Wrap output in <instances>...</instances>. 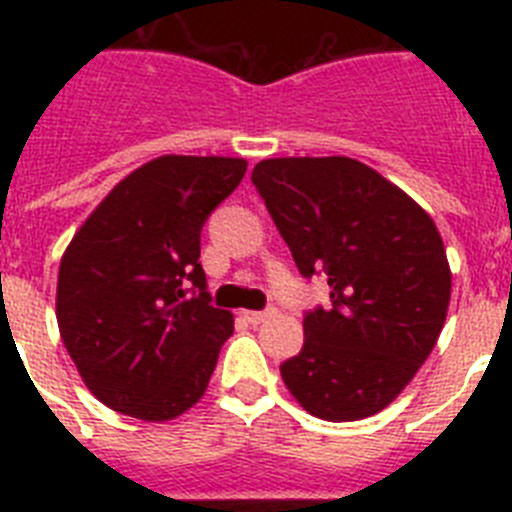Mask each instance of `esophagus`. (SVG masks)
Listing matches in <instances>:
<instances>
[{
  "label": "esophagus",
  "mask_w": 512,
  "mask_h": 512,
  "mask_svg": "<svg viewBox=\"0 0 512 512\" xmlns=\"http://www.w3.org/2000/svg\"><path fill=\"white\" fill-rule=\"evenodd\" d=\"M243 315H246V320L251 325H261V323H266V320L277 315V307H266V310H251V312H243Z\"/></svg>",
  "instance_id": "esophagus-1"
}]
</instances>
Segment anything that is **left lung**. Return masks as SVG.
Segmentation results:
<instances>
[{
  "label": "left lung",
  "mask_w": 512,
  "mask_h": 512,
  "mask_svg": "<svg viewBox=\"0 0 512 512\" xmlns=\"http://www.w3.org/2000/svg\"><path fill=\"white\" fill-rule=\"evenodd\" d=\"M253 187L302 277L325 274L330 307L305 312V346L279 366L315 418L379 413L438 341L451 271L431 215L346 156L266 158Z\"/></svg>",
  "instance_id": "1"
}]
</instances>
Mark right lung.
<instances>
[{"instance_id": "add662e5", "label": "right lung", "mask_w": 512, "mask_h": 512, "mask_svg": "<svg viewBox=\"0 0 512 512\" xmlns=\"http://www.w3.org/2000/svg\"><path fill=\"white\" fill-rule=\"evenodd\" d=\"M243 174V158H153L99 202L63 253L58 330L107 408L161 423L205 395L233 315L210 305L200 233Z\"/></svg>"}]
</instances>
